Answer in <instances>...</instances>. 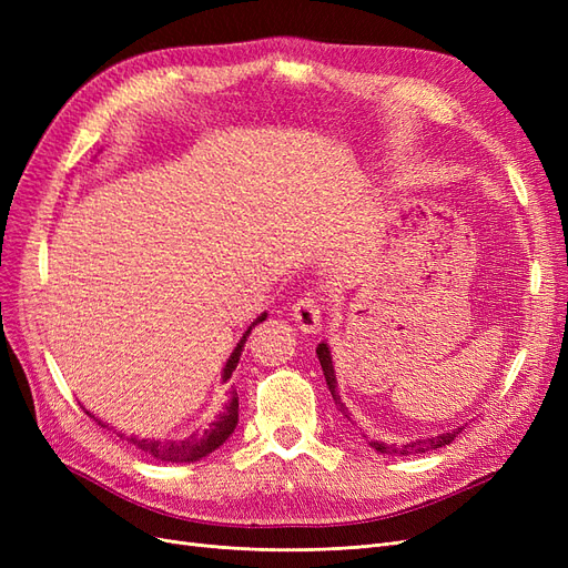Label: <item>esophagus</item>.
<instances>
[{
  "label": "esophagus",
  "mask_w": 568,
  "mask_h": 568,
  "mask_svg": "<svg viewBox=\"0 0 568 568\" xmlns=\"http://www.w3.org/2000/svg\"><path fill=\"white\" fill-rule=\"evenodd\" d=\"M294 320L298 322V326L303 332L313 334L320 332L322 326V303L313 296H303L294 303Z\"/></svg>",
  "instance_id": "34e87169"
}]
</instances>
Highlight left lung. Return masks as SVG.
Masks as SVG:
<instances>
[{
  "label": "left lung",
  "instance_id": "obj_1",
  "mask_svg": "<svg viewBox=\"0 0 568 568\" xmlns=\"http://www.w3.org/2000/svg\"><path fill=\"white\" fill-rule=\"evenodd\" d=\"M317 357H320V365H322V372H324V379H326V386H329L332 390V398L338 407V412L343 417L351 419V412L346 407V403L341 400L338 395V388H336V374H334V365H332V351L326 343H320L317 346ZM464 426H457L453 428V432H445V434H438V436H432V438H417V440H409V443H403V445H388V443H382V440H369L372 448L376 453L382 455H422V453H432V450H438V448H445V445H450L459 434H462Z\"/></svg>",
  "mask_w": 568,
  "mask_h": 568
}]
</instances>
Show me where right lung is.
I'll return each instance as SVG.
<instances>
[{
  "label": "right lung",
  "mask_w": 568,
  "mask_h": 568,
  "mask_svg": "<svg viewBox=\"0 0 568 568\" xmlns=\"http://www.w3.org/2000/svg\"><path fill=\"white\" fill-rule=\"evenodd\" d=\"M265 317H267V313H263L261 317H257V320L248 326L246 334L242 336V341L236 343V348L232 351L225 369H222V382L230 379L232 372H234L236 365H239V357H242L244 343H246L251 329H253L255 324H261ZM84 412H88V409H84ZM88 415L94 417L92 412H88ZM94 422H97L99 426H109V424H104V422L97 419V417H94ZM236 422H239V398H236V390H230V403H227L225 409H222L220 415L209 424V428H203V432H196V434L186 436V438H182V440H173V438H136V436H125V434H118V436H120V438H128V443L136 445V448H140L142 453H146V455H151L153 459H161V462H196V459H201V457H205V455H211L213 450H217L220 445L225 443V440L234 434Z\"/></svg>",
  "instance_id": "right-lung-1"
}]
</instances>
